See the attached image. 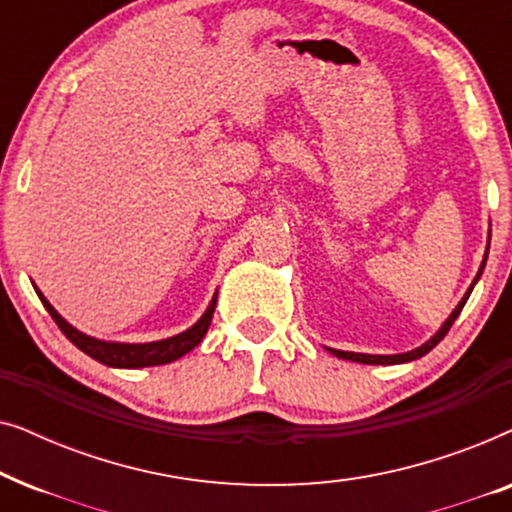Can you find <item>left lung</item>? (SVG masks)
Returning <instances> with one entry per match:
<instances>
[{
    "mask_svg": "<svg viewBox=\"0 0 512 512\" xmlns=\"http://www.w3.org/2000/svg\"><path fill=\"white\" fill-rule=\"evenodd\" d=\"M489 240H492V228H489ZM487 254H489V242H487V251H485V258H482V265H480V270H478V275H475V279H473V284L468 286V291L464 293V298L459 300V305L454 307L452 310V314L450 317L445 319V324L438 328L436 331V335H431L429 340L424 342L422 347H417V349H410V352H405V354H389V356H382V354H356V352H342V349H328V352L331 354H335L338 356V359H347V361H356V363H370V366H391V363H408V361H415V359H419V356H424V354H429L433 347L438 345L440 340L445 338L447 335V331H450V326L454 324V319L459 317L461 314V310H464V305H466V300H468V296H471V291H473V286L478 284V279H480V275H482V270H485V263H487Z\"/></svg>",
    "mask_w": 512,
    "mask_h": 512,
    "instance_id": "obj_1",
    "label": "left lung"
}]
</instances>
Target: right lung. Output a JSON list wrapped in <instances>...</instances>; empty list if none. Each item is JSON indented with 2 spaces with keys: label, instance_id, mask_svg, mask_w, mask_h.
Instances as JSON below:
<instances>
[{
  "label": "right lung",
  "instance_id": "1",
  "mask_svg": "<svg viewBox=\"0 0 512 512\" xmlns=\"http://www.w3.org/2000/svg\"><path fill=\"white\" fill-rule=\"evenodd\" d=\"M34 291H37L39 300L44 303V307L53 317L55 324L60 326V331L67 335L69 342L79 347L83 354H88L90 359L100 361L109 368L163 366V363H172V361L181 359V356L191 352L193 347H198L202 338H205L207 328H209V324H212V317H214L216 296H219V293H214L212 303H209L205 314H202V317L195 321L191 328H186V331L179 335H172V338L156 340V342H107V340L90 338V335L76 331L72 324H67V321L60 317L58 310L48 303V300L44 298V293H41L37 286H34Z\"/></svg>",
  "mask_w": 512,
  "mask_h": 512
}]
</instances>
